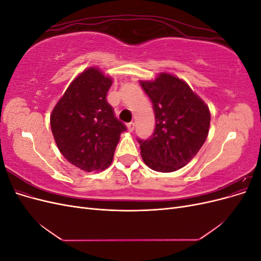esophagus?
Segmentation results:
<instances>
[{
	"label": "esophagus",
	"mask_w": 261,
	"mask_h": 261,
	"mask_svg": "<svg viewBox=\"0 0 261 261\" xmlns=\"http://www.w3.org/2000/svg\"><path fill=\"white\" fill-rule=\"evenodd\" d=\"M127 128H128L129 132H133L134 129H135V123H134V122L129 123V124L127 125Z\"/></svg>",
	"instance_id": "1"
}]
</instances>
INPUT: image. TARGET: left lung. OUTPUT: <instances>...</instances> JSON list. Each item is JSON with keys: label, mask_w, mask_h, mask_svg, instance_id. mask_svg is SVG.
<instances>
[{"label": "left lung", "mask_w": 261, "mask_h": 261, "mask_svg": "<svg viewBox=\"0 0 261 261\" xmlns=\"http://www.w3.org/2000/svg\"><path fill=\"white\" fill-rule=\"evenodd\" d=\"M152 102L155 128L147 140L138 139L147 167L156 172H174L191 161L206 141L210 111L183 80L160 73L154 81H140Z\"/></svg>", "instance_id": "left-lung-1"}]
</instances>
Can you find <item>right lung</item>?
I'll return each instance as SVG.
<instances>
[{
  "instance_id": "right-lung-1",
  "label": "right lung",
  "mask_w": 261,
  "mask_h": 261,
  "mask_svg": "<svg viewBox=\"0 0 261 261\" xmlns=\"http://www.w3.org/2000/svg\"><path fill=\"white\" fill-rule=\"evenodd\" d=\"M111 77L89 67L70 83L52 110L51 130L65 159L86 172L106 170L126 126L114 116L107 93Z\"/></svg>"
}]
</instances>
